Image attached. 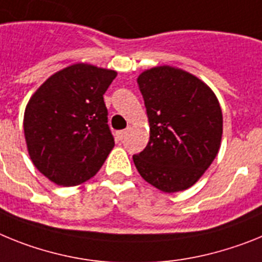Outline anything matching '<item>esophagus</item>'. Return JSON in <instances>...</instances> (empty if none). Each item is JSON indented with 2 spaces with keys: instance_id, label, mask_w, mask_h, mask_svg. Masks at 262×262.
Listing matches in <instances>:
<instances>
[{
  "instance_id": "esophagus-1",
  "label": "esophagus",
  "mask_w": 262,
  "mask_h": 262,
  "mask_svg": "<svg viewBox=\"0 0 262 262\" xmlns=\"http://www.w3.org/2000/svg\"><path fill=\"white\" fill-rule=\"evenodd\" d=\"M129 129H130V128L125 129V130H120V132H117V134H116V136H117V140H120V141L124 140L125 136H126V134H128Z\"/></svg>"
}]
</instances>
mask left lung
Listing matches in <instances>:
<instances>
[{
  "instance_id": "8db88e82",
  "label": "left lung",
  "mask_w": 262,
  "mask_h": 262,
  "mask_svg": "<svg viewBox=\"0 0 262 262\" xmlns=\"http://www.w3.org/2000/svg\"><path fill=\"white\" fill-rule=\"evenodd\" d=\"M150 138L133 156L138 172L163 192L190 188L217 156L223 113L213 91L181 68L159 66L137 77Z\"/></svg>"
}]
</instances>
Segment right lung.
<instances>
[{
  "label": "right lung",
  "mask_w": 262,
  "mask_h": 262,
  "mask_svg": "<svg viewBox=\"0 0 262 262\" xmlns=\"http://www.w3.org/2000/svg\"><path fill=\"white\" fill-rule=\"evenodd\" d=\"M117 72L76 63L55 72L34 92L24 116L34 166L59 186L92 178L115 146L103 95Z\"/></svg>",
  "instance_id": "add662e5"
}]
</instances>
